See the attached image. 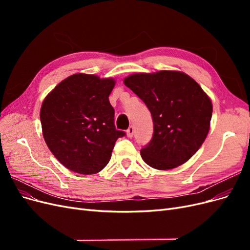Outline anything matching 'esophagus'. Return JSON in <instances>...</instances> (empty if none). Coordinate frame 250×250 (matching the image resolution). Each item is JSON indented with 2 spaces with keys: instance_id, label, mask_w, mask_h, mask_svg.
<instances>
[{
  "instance_id": "1",
  "label": "esophagus",
  "mask_w": 250,
  "mask_h": 250,
  "mask_svg": "<svg viewBox=\"0 0 250 250\" xmlns=\"http://www.w3.org/2000/svg\"><path fill=\"white\" fill-rule=\"evenodd\" d=\"M133 133H134V127L131 125V126H129V128H128L127 129V135L129 138H132L133 137Z\"/></svg>"
}]
</instances>
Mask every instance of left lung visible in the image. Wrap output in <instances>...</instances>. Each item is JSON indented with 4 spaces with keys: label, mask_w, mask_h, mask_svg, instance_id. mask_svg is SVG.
<instances>
[{
    "label": "left lung",
    "mask_w": 250,
    "mask_h": 250,
    "mask_svg": "<svg viewBox=\"0 0 250 250\" xmlns=\"http://www.w3.org/2000/svg\"><path fill=\"white\" fill-rule=\"evenodd\" d=\"M124 83L146 104L153 120L152 139L141 150L144 162L168 170L190 160L207 138L213 112L198 83L175 71L134 74Z\"/></svg>",
    "instance_id": "left-lung-1"
}]
</instances>
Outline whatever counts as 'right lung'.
<instances>
[{
  "mask_svg": "<svg viewBox=\"0 0 250 250\" xmlns=\"http://www.w3.org/2000/svg\"><path fill=\"white\" fill-rule=\"evenodd\" d=\"M113 79L75 74L52 90L41 108L43 139L65 168L80 174L101 171L115 143L126 134L115 126L108 97Z\"/></svg>",
  "mask_w": 250,
  "mask_h": 250,
  "instance_id": "right-lung-1",
  "label": "right lung"
}]
</instances>
